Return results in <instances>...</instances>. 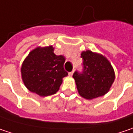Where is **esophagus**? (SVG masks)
<instances>
[{
	"label": "esophagus",
	"instance_id": "obj_1",
	"mask_svg": "<svg viewBox=\"0 0 133 133\" xmlns=\"http://www.w3.org/2000/svg\"><path fill=\"white\" fill-rule=\"evenodd\" d=\"M73 74H74V71H71V72H69V73H68L69 76H72V75H73Z\"/></svg>",
	"mask_w": 133,
	"mask_h": 133
}]
</instances>
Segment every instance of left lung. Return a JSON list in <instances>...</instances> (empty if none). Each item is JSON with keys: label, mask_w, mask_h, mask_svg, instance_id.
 <instances>
[{"label": "left lung", "mask_w": 133, "mask_h": 133, "mask_svg": "<svg viewBox=\"0 0 133 133\" xmlns=\"http://www.w3.org/2000/svg\"><path fill=\"white\" fill-rule=\"evenodd\" d=\"M81 56L83 71L73 74L79 94L87 99L104 96L114 81L113 67L105 56L90 50L82 52Z\"/></svg>", "instance_id": "obj_1"}]
</instances>
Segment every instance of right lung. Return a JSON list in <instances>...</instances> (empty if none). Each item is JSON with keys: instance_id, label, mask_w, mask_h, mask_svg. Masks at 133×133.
<instances>
[{"instance_id": "obj_1", "label": "right lung", "mask_w": 133, "mask_h": 133, "mask_svg": "<svg viewBox=\"0 0 133 133\" xmlns=\"http://www.w3.org/2000/svg\"><path fill=\"white\" fill-rule=\"evenodd\" d=\"M52 46L37 47L31 51L24 60L22 79L28 90L39 95L48 96L56 93L68 72L64 69L65 58L56 56Z\"/></svg>"}]
</instances>
